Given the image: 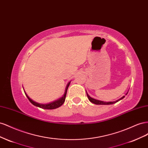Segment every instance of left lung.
<instances>
[{
    "label": "left lung",
    "instance_id": "obj_1",
    "mask_svg": "<svg viewBox=\"0 0 148 148\" xmlns=\"http://www.w3.org/2000/svg\"><path fill=\"white\" fill-rule=\"evenodd\" d=\"M128 93V92H127ZM127 93L126 94V95H127ZM86 95H87V96H88V99L89 100V101L91 102L92 103H93V104H97V105H110V104H115V103L117 102L118 101H119L120 100L122 99L123 98L125 97V96H123L122 97H121L120 99L116 101H114V102H104V101H99V100H97V99H94V98H92L91 97H90L89 96L88 94L86 92Z\"/></svg>",
    "mask_w": 148,
    "mask_h": 148
}]
</instances>
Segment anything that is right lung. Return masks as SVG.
I'll use <instances>...</instances> for the list:
<instances>
[{
	"label": "right lung",
	"mask_w": 148,
	"mask_h": 148,
	"mask_svg": "<svg viewBox=\"0 0 148 148\" xmlns=\"http://www.w3.org/2000/svg\"><path fill=\"white\" fill-rule=\"evenodd\" d=\"M70 83V82H69L68 84H67L66 89H65V94H64L63 96H62L61 98H60V99H57V101L52 102L51 103H49V104H40V103H38L34 101L33 100L30 99L29 97L27 95H26V93L25 92V93L26 97H28V99L30 101V102L32 104H33L34 106H36V107H40V108H42V109H54L58 108V107H59L60 106H61L64 103L65 100L66 95L67 89H68V88L69 86Z\"/></svg>",
	"instance_id": "right-lung-1"
}]
</instances>
